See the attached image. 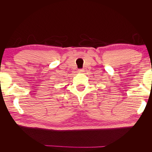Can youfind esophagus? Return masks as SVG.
<instances>
[{"label": "esophagus", "instance_id": "1", "mask_svg": "<svg viewBox=\"0 0 152 152\" xmlns=\"http://www.w3.org/2000/svg\"><path fill=\"white\" fill-rule=\"evenodd\" d=\"M78 72L82 73V72H84V70L83 69H79V70H78Z\"/></svg>", "mask_w": 152, "mask_h": 152}]
</instances>
